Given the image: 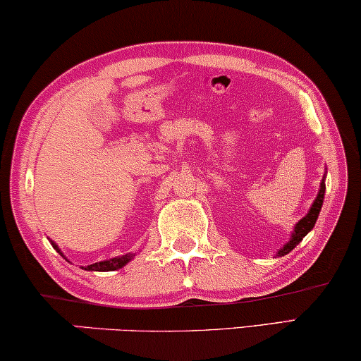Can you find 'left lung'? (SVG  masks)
I'll use <instances>...</instances> for the list:
<instances>
[{
  "label": "left lung",
  "mask_w": 361,
  "mask_h": 361,
  "mask_svg": "<svg viewBox=\"0 0 361 361\" xmlns=\"http://www.w3.org/2000/svg\"><path fill=\"white\" fill-rule=\"evenodd\" d=\"M324 195H325V182H324V179H322V182H320L319 194H317V197H315V200H314L312 207H310L309 214L305 215L302 220H299L298 224H295V226H294V233H293V236H290V240L283 246V248H281V250L278 251V255H276V256H284V255H288L289 251H293V250L295 248V246H298V245L300 243V241H302L304 236L307 235L309 231L314 228L315 221H317V216H319V214H320V209H322Z\"/></svg>",
  "instance_id": "obj_1"
}]
</instances>
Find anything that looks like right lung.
Returning a JSON list of instances; mask_svg holds the SVG:
<instances>
[{"label":"right lung","instance_id":"add662e5","mask_svg":"<svg viewBox=\"0 0 361 361\" xmlns=\"http://www.w3.org/2000/svg\"><path fill=\"white\" fill-rule=\"evenodd\" d=\"M51 243H52L54 248H56L59 253H61V250L57 248V245L54 243V241H51ZM133 256H135L133 253H128V255H123V256H116V258H111V259H106V261H100V263L88 264V266H85V268H83V266H82V269H85V271H115V269L123 268V266H125L126 263H130V261L133 259Z\"/></svg>","mask_w":361,"mask_h":361}]
</instances>
